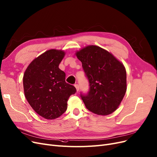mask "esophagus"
I'll use <instances>...</instances> for the list:
<instances>
[{
	"label": "esophagus",
	"instance_id": "34e87169",
	"mask_svg": "<svg viewBox=\"0 0 157 157\" xmlns=\"http://www.w3.org/2000/svg\"><path fill=\"white\" fill-rule=\"evenodd\" d=\"M74 86H75V89H76L77 91L78 92V91H79V85H78V84H75V85H74Z\"/></svg>",
	"mask_w": 157,
	"mask_h": 157
}]
</instances>
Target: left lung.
<instances>
[{"mask_svg":"<svg viewBox=\"0 0 157 157\" xmlns=\"http://www.w3.org/2000/svg\"><path fill=\"white\" fill-rule=\"evenodd\" d=\"M82 63L89 89L80 96L89 111L108 115L117 110L127 90L126 71L122 63L107 50L88 46L76 52Z\"/></svg>","mask_w":157,"mask_h":157,"instance_id":"8db88e82","label":"left lung"}]
</instances>
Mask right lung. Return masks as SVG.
<instances>
[{"mask_svg": "<svg viewBox=\"0 0 157 157\" xmlns=\"http://www.w3.org/2000/svg\"><path fill=\"white\" fill-rule=\"evenodd\" d=\"M65 56L61 50H49L35 59L23 77L25 97L40 117L52 120L67 111L69 97L76 92L65 82V73L59 68Z\"/></svg>", "mask_w": 157, "mask_h": 157, "instance_id": "1", "label": "right lung"}]
</instances>
